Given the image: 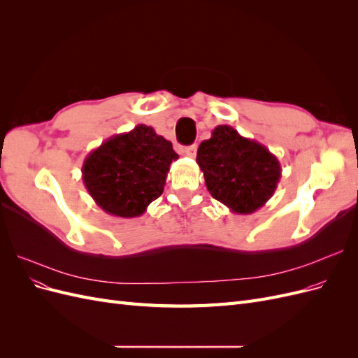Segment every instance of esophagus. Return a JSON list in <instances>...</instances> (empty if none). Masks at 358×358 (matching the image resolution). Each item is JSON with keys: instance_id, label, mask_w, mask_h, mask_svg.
Here are the masks:
<instances>
[{"instance_id": "esophagus-1", "label": "esophagus", "mask_w": 358, "mask_h": 358, "mask_svg": "<svg viewBox=\"0 0 358 358\" xmlns=\"http://www.w3.org/2000/svg\"><path fill=\"white\" fill-rule=\"evenodd\" d=\"M185 155L187 157H191V158H194L197 155V145L194 143V145H191V146H187L185 148Z\"/></svg>"}]
</instances>
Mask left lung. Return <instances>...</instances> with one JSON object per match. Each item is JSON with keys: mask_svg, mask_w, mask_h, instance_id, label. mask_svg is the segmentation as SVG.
<instances>
[{"mask_svg": "<svg viewBox=\"0 0 358 358\" xmlns=\"http://www.w3.org/2000/svg\"><path fill=\"white\" fill-rule=\"evenodd\" d=\"M197 164L210 196L231 212L249 215L273 196L280 164L270 150L241 136L230 125H218L197 150Z\"/></svg>", "mask_w": 358, "mask_h": 358, "instance_id": "left-lung-1", "label": "left lung"}]
</instances>
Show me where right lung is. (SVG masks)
Wrapping results in <instances>:
<instances>
[{
	"label": "right lung",
	"instance_id": "obj_1",
	"mask_svg": "<svg viewBox=\"0 0 358 358\" xmlns=\"http://www.w3.org/2000/svg\"><path fill=\"white\" fill-rule=\"evenodd\" d=\"M178 158L169 140L138 124L94 149L83 161L82 179L106 213L136 218L164 191L170 164Z\"/></svg>",
	"mask_w": 358,
	"mask_h": 358
}]
</instances>
